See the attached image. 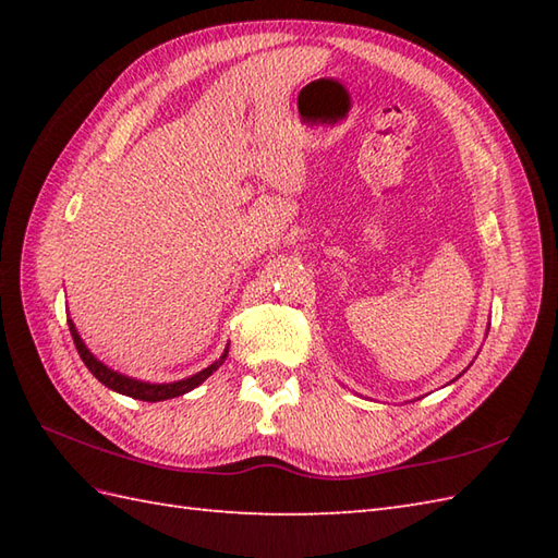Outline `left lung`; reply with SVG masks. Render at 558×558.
Wrapping results in <instances>:
<instances>
[{"label": "left lung", "mask_w": 558, "mask_h": 558, "mask_svg": "<svg viewBox=\"0 0 558 558\" xmlns=\"http://www.w3.org/2000/svg\"><path fill=\"white\" fill-rule=\"evenodd\" d=\"M487 330H489V328H487ZM456 378H458V376H456Z\"/></svg>", "instance_id": "obj_1"}]
</instances>
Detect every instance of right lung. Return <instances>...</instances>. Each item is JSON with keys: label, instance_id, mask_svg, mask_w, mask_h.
<instances>
[{"label": "right lung", "instance_id": "add662e5", "mask_svg": "<svg viewBox=\"0 0 558 558\" xmlns=\"http://www.w3.org/2000/svg\"><path fill=\"white\" fill-rule=\"evenodd\" d=\"M69 330H71V338H74V345H76V350H78V354H81L83 364L88 366V372H90L93 376H96L102 386H108L110 390H117V393H122V396H129V398H134V400H146V402H160V400L180 398V396L189 393V390H194L196 386L204 384L213 372H218V366L225 364V360H228V352H230L228 348H225V352L220 354V360H216L210 366H206V369H201V372L194 374V376L182 378V381H172V384H150V381H138V378H132V376H124V374H120V372L110 369L108 364H102V362L96 357V354H93V352L86 348V342L81 340L78 330H76V326H74V322H71V318H69Z\"/></svg>", "mask_w": 558, "mask_h": 558}]
</instances>
